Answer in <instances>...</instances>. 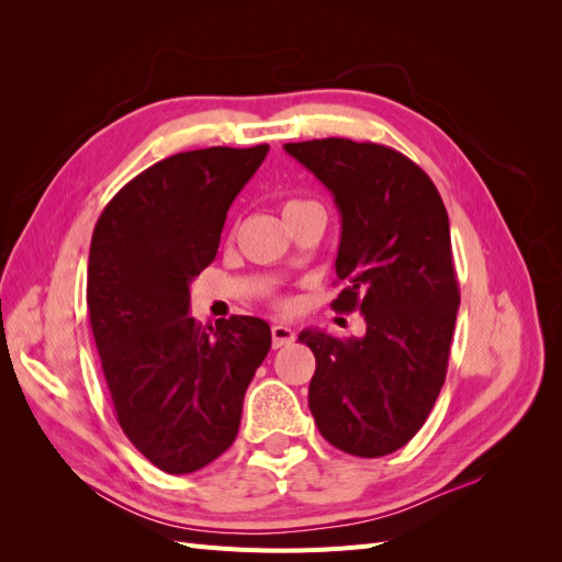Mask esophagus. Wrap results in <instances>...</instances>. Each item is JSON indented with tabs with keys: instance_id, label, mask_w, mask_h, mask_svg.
I'll use <instances>...</instances> for the list:
<instances>
[{
	"instance_id": "34e87169",
	"label": "esophagus",
	"mask_w": 562,
	"mask_h": 562,
	"mask_svg": "<svg viewBox=\"0 0 562 562\" xmlns=\"http://www.w3.org/2000/svg\"><path fill=\"white\" fill-rule=\"evenodd\" d=\"M293 339H295V333L288 326H283V323H274V326H271V347L274 349L288 347Z\"/></svg>"
}]
</instances>
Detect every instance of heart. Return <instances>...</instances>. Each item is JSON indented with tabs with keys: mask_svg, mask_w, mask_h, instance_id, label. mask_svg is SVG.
Segmentation results:
<instances>
[{
	"mask_svg": "<svg viewBox=\"0 0 562 562\" xmlns=\"http://www.w3.org/2000/svg\"><path fill=\"white\" fill-rule=\"evenodd\" d=\"M307 209H321V206H318L316 201H312V199H291V201L283 203V217L285 215H293V213H300V211H307Z\"/></svg>",
	"mask_w": 562,
	"mask_h": 562,
	"instance_id": "b5f03b06",
	"label": "heart"
}]
</instances>
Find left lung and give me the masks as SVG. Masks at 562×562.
Here are the masks:
<instances>
[{
	"mask_svg": "<svg viewBox=\"0 0 562 562\" xmlns=\"http://www.w3.org/2000/svg\"><path fill=\"white\" fill-rule=\"evenodd\" d=\"M328 187L342 215L335 312H361L366 335L302 330L316 356L310 411L330 446L396 452L427 422L446 382L459 310L450 223L436 184L401 151L323 138L283 145Z\"/></svg>",
	"mask_w": 562,
	"mask_h": 562,
	"instance_id": "1",
	"label": "left lung"
}]
</instances>
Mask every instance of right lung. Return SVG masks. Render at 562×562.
<instances>
[{"mask_svg":"<svg viewBox=\"0 0 562 562\" xmlns=\"http://www.w3.org/2000/svg\"><path fill=\"white\" fill-rule=\"evenodd\" d=\"M267 151L209 147L157 161L93 229L87 304L116 422L166 473L199 471L234 443L271 347L262 318L203 328L187 314L190 283L215 260L232 201Z\"/></svg>","mask_w":562,"mask_h":562,"instance_id":"obj_1","label":"right lung"}]
</instances>
